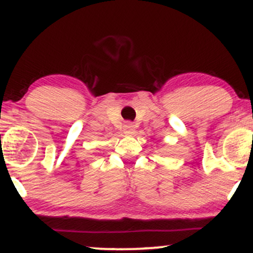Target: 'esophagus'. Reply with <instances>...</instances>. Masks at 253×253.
<instances>
[{"label":"esophagus","mask_w":253,"mask_h":253,"mask_svg":"<svg viewBox=\"0 0 253 253\" xmlns=\"http://www.w3.org/2000/svg\"><path fill=\"white\" fill-rule=\"evenodd\" d=\"M123 131H124V133L132 134V133H134V131H136V126L131 122H126L123 126Z\"/></svg>","instance_id":"obj_1"}]
</instances>
